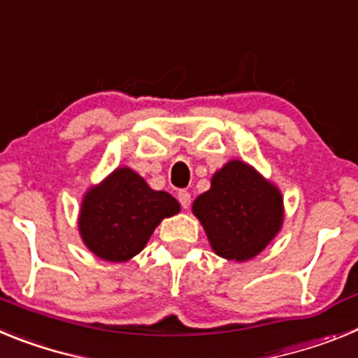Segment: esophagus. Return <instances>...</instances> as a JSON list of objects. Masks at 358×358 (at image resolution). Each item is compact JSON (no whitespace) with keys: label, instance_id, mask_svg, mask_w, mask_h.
I'll return each instance as SVG.
<instances>
[{"label":"esophagus","instance_id":"obj_1","mask_svg":"<svg viewBox=\"0 0 358 358\" xmlns=\"http://www.w3.org/2000/svg\"><path fill=\"white\" fill-rule=\"evenodd\" d=\"M177 199H179V202H181L182 210H188L189 204H192V195H189V192H186V189H181V192L177 194Z\"/></svg>","mask_w":358,"mask_h":358}]
</instances>
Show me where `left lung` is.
Listing matches in <instances>:
<instances>
[{
    "label": "left lung",
    "instance_id": "left-lung-1",
    "mask_svg": "<svg viewBox=\"0 0 358 358\" xmlns=\"http://www.w3.org/2000/svg\"><path fill=\"white\" fill-rule=\"evenodd\" d=\"M218 256L248 262L276 238L283 226V195L245 161L231 159L211 177L192 206Z\"/></svg>",
    "mask_w": 358,
    "mask_h": 358
}]
</instances>
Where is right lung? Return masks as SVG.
I'll return each mask as SVG.
<instances>
[{
  "instance_id": "1",
  "label": "right lung",
  "mask_w": 358,
  "mask_h": 358,
  "mask_svg": "<svg viewBox=\"0 0 358 358\" xmlns=\"http://www.w3.org/2000/svg\"><path fill=\"white\" fill-rule=\"evenodd\" d=\"M181 211L163 189H152L140 173L118 166L85 192L78 213L84 245L106 262H127L143 251L163 218Z\"/></svg>"
}]
</instances>
